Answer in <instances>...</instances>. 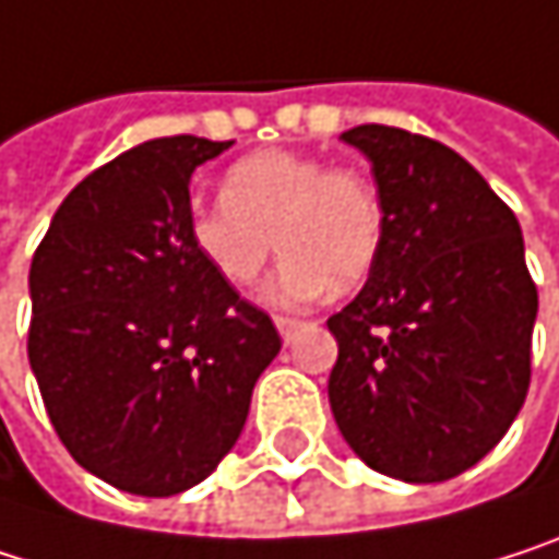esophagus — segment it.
Here are the masks:
<instances>
[{
	"label": "esophagus",
	"mask_w": 559,
	"mask_h": 559,
	"mask_svg": "<svg viewBox=\"0 0 559 559\" xmlns=\"http://www.w3.org/2000/svg\"><path fill=\"white\" fill-rule=\"evenodd\" d=\"M302 325H306V322L296 319V316H276V329H280V335H283L286 342H293V335H296Z\"/></svg>",
	"instance_id": "esophagus-1"
}]
</instances>
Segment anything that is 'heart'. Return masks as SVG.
Masks as SVG:
<instances>
[{
	"label": "heart",
	"mask_w": 559,
	"mask_h": 559,
	"mask_svg": "<svg viewBox=\"0 0 559 559\" xmlns=\"http://www.w3.org/2000/svg\"><path fill=\"white\" fill-rule=\"evenodd\" d=\"M381 237L384 207L368 175L289 148L243 155L224 175V198L188 211L191 247L230 286L253 283L280 243L276 302H312L332 283L358 286Z\"/></svg>",
	"instance_id": "obj_1"
}]
</instances>
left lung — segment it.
Here are the masks:
<instances>
[{
    "mask_svg": "<svg viewBox=\"0 0 559 559\" xmlns=\"http://www.w3.org/2000/svg\"><path fill=\"white\" fill-rule=\"evenodd\" d=\"M342 140L371 158L384 237L329 319L332 414L381 475L445 481L514 423L531 384L537 286L514 211L449 145L397 127Z\"/></svg>",
    "mask_w": 559,
    "mask_h": 559,
    "instance_id": "8db88e82",
    "label": "left lung"
}]
</instances>
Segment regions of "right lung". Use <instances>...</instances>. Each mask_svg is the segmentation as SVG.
Here are the masks:
<instances>
[{
  "mask_svg": "<svg viewBox=\"0 0 559 559\" xmlns=\"http://www.w3.org/2000/svg\"><path fill=\"white\" fill-rule=\"evenodd\" d=\"M230 142L162 136L94 168L32 257L28 361L78 465L168 498L237 442L283 338L188 240L191 171Z\"/></svg>",
  "mask_w": 559,
  "mask_h": 559,
  "instance_id": "1",
  "label": "right lung"
}]
</instances>
